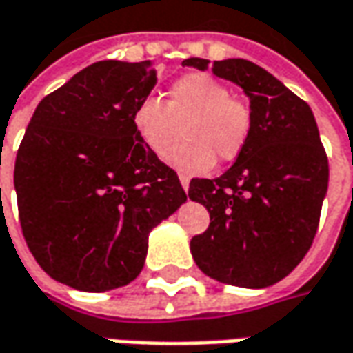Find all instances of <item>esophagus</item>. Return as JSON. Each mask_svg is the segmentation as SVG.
I'll return each instance as SVG.
<instances>
[{
  "label": "esophagus",
  "instance_id": "1",
  "mask_svg": "<svg viewBox=\"0 0 353 353\" xmlns=\"http://www.w3.org/2000/svg\"><path fill=\"white\" fill-rule=\"evenodd\" d=\"M179 179H181L182 188H184V190H188V186H190V179H188V176H186V174H181V176H179Z\"/></svg>",
  "mask_w": 353,
  "mask_h": 353
}]
</instances>
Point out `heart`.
Returning <instances> with one entry per match:
<instances>
[{
	"label": "heart",
	"instance_id": "obj_1",
	"mask_svg": "<svg viewBox=\"0 0 353 353\" xmlns=\"http://www.w3.org/2000/svg\"><path fill=\"white\" fill-rule=\"evenodd\" d=\"M132 122L139 141L161 159L184 133L187 141L171 152L169 163L186 174H198L210 171L215 159L231 163L245 151L252 110L214 75L190 73L169 87L167 103L155 94L141 97Z\"/></svg>",
	"mask_w": 353,
	"mask_h": 353
}]
</instances>
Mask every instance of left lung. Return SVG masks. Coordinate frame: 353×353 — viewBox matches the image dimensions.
<instances>
[{
  "instance_id": "left-lung-1",
  "label": "left lung",
  "mask_w": 353,
  "mask_h": 353,
  "mask_svg": "<svg viewBox=\"0 0 353 353\" xmlns=\"http://www.w3.org/2000/svg\"><path fill=\"white\" fill-rule=\"evenodd\" d=\"M188 58L182 65L208 68ZM217 77L250 99L245 151L217 179H192L188 196L210 212V227L190 241L205 276L239 288L283 280L313 245L328 188V159L313 110L260 65L241 58L212 63Z\"/></svg>"
}]
</instances>
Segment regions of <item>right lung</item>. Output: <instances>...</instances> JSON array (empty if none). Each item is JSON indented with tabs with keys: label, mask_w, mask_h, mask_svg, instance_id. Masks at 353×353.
Instances as JSON below:
<instances>
[{
	"label": "right lung",
	"mask_w": 353,
	"mask_h": 353,
	"mask_svg": "<svg viewBox=\"0 0 353 353\" xmlns=\"http://www.w3.org/2000/svg\"><path fill=\"white\" fill-rule=\"evenodd\" d=\"M155 83L149 60L91 63L40 101L17 151L28 250L50 278L79 292L136 280L151 229L186 202L176 172L132 122Z\"/></svg>",
	"instance_id": "add662e5"
}]
</instances>
